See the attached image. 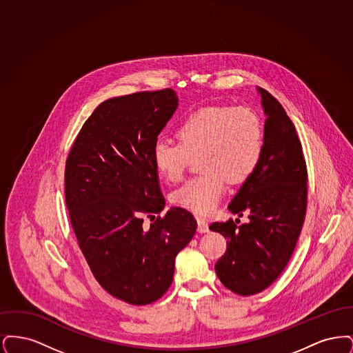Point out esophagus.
Segmentation results:
<instances>
[{"mask_svg": "<svg viewBox=\"0 0 353 353\" xmlns=\"http://www.w3.org/2000/svg\"><path fill=\"white\" fill-rule=\"evenodd\" d=\"M197 232L199 233H208L209 232V225H208L206 219L197 217Z\"/></svg>", "mask_w": 353, "mask_h": 353, "instance_id": "obj_1", "label": "esophagus"}]
</instances>
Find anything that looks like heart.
<instances>
[{
  "instance_id": "1",
  "label": "heart",
  "mask_w": 353,
  "mask_h": 353,
  "mask_svg": "<svg viewBox=\"0 0 353 353\" xmlns=\"http://www.w3.org/2000/svg\"><path fill=\"white\" fill-rule=\"evenodd\" d=\"M180 144L159 140L152 150L157 173L170 183L180 181L192 159L199 157L202 173L170 194L176 206L196 214L212 213L232 184L246 181L263 153V124L246 107H205L188 115L177 128Z\"/></svg>"
}]
</instances>
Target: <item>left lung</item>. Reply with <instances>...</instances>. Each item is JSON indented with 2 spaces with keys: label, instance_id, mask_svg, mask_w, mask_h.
<instances>
[{
  "label": "left lung",
  "instance_id": "8db88e82",
  "mask_svg": "<svg viewBox=\"0 0 353 353\" xmlns=\"http://www.w3.org/2000/svg\"><path fill=\"white\" fill-rule=\"evenodd\" d=\"M256 91L266 117L262 159L228 206L239 217L249 213V222L236 226L229 219L209 226L228 239L216 263L217 276L242 296L263 291L282 274L307 208V167L295 127L279 101L261 87Z\"/></svg>",
  "mask_w": 353,
  "mask_h": 353
}]
</instances>
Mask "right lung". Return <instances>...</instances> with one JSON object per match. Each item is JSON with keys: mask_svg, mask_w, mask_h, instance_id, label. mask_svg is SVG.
Masks as SVG:
<instances>
[{"mask_svg": "<svg viewBox=\"0 0 353 353\" xmlns=\"http://www.w3.org/2000/svg\"><path fill=\"white\" fill-rule=\"evenodd\" d=\"M177 107L170 88L103 101L66 161V205L84 258L108 294L134 305L167 292L176 256L197 229L183 208L143 226V216L165 208L152 150Z\"/></svg>", "mask_w": 353, "mask_h": 353, "instance_id": "add662e5", "label": "right lung"}]
</instances>
